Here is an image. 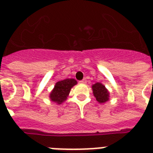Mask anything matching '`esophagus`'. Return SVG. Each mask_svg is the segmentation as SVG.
I'll return each instance as SVG.
<instances>
[{"mask_svg": "<svg viewBox=\"0 0 153 153\" xmlns=\"http://www.w3.org/2000/svg\"><path fill=\"white\" fill-rule=\"evenodd\" d=\"M79 83H87V79H82V80H80V81H79Z\"/></svg>", "mask_w": 153, "mask_h": 153, "instance_id": "obj_1", "label": "esophagus"}]
</instances>
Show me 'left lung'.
<instances>
[{"instance_id": "8db88e82", "label": "left lung", "mask_w": 153, "mask_h": 153, "mask_svg": "<svg viewBox=\"0 0 153 153\" xmlns=\"http://www.w3.org/2000/svg\"><path fill=\"white\" fill-rule=\"evenodd\" d=\"M93 94L99 103H105L109 100V92L102 83H96L92 86Z\"/></svg>"}]
</instances>
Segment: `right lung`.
I'll list each match as a JSON object with an SVG mask.
<instances>
[{
  "label": "right lung",
  "instance_id": "obj_1",
  "mask_svg": "<svg viewBox=\"0 0 153 153\" xmlns=\"http://www.w3.org/2000/svg\"><path fill=\"white\" fill-rule=\"evenodd\" d=\"M77 82L74 79H66L57 82L49 94L50 100L57 104H62L67 99L72 87Z\"/></svg>",
  "mask_w": 153,
  "mask_h": 153
}]
</instances>
